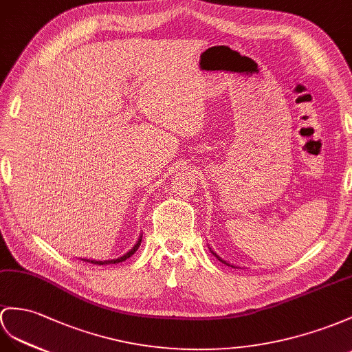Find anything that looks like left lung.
Here are the masks:
<instances>
[{
    "label": "left lung",
    "mask_w": 352,
    "mask_h": 352,
    "mask_svg": "<svg viewBox=\"0 0 352 352\" xmlns=\"http://www.w3.org/2000/svg\"><path fill=\"white\" fill-rule=\"evenodd\" d=\"M212 254H213V255H215V256H217V258H218L219 261H222V263H224V264H227V265H231V264H228L227 261H224V260H222V258H219V256H218V255H217L215 252H213V251H212ZM231 267H234V265H231Z\"/></svg>",
    "instance_id": "8db88e82"
}]
</instances>
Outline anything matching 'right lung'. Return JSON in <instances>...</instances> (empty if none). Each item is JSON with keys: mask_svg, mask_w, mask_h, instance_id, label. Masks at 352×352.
I'll use <instances>...</instances> for the list:
<instances>
[{"mask_svg": "<svg viewBox=\"0 0 352 352\" xmlns=\"http://www.w3.org/2000/svg\"><path fill=\"white\" fill-rule=\"evenodd\" d=\"M140 242H142V236H140V239L139 241H137V243L131 248L130 251H128L126 254H124L122 256H118V258H115V260H104V261H96V260H83V261H88V263H92V264H98V265H102V264H116V263H122V261H125L126 258H130V256L139 250V246H140Z\"/></svg>", "mask_w": 352, "mask_h": 352, "instance_id": "right-lung-1", "label": "right lung"}]
</instances>
